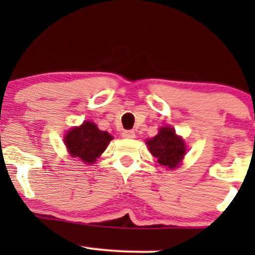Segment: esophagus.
Masks as SVG:
<instances>
[{"label": "esophagus", "instance_id": "obj_1", "mask_svg": "<svg viewBox=\"0 0 255 255\" xmlns=\"http://www.w3.org/2000/svg\"><path fill=\"white\" fill-rule=\"evenodd\" d=\"M122 137L127 138V139H133V138H135L134 130H125V132L122 133Z\"/></svg>", "mask_w": 255, "mask_h": 255}]
</instances>
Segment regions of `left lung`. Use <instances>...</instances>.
I'll use <instances>...</instances> for the list:
<instances>
[{"instance_id":"obj_1","label":"left lung","mask_w":255,"mask_h":255,"mask_svg":"<svg viewBox=\"0 0 255 255\" xmlns=\"http://www.w3.org/2000/svg\"><path fill=\"white\" fill-rule=\"evenodd\" d=\"M149 151L155 156L160 165L175 169L186 154L184 139L175 133L173 127H161L154 138L146 139Z\"/></svg>"}]
</instances>
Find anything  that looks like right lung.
<instances>
[{"label":"right lung","instance_id":"right-lung-1","mask_svg":"<svg viewBox=\"0 0 255 255\" xmlns=\"http://www.w3.org/2000/svg\"><path fill=\"white\" fill-rule=\"evenodd\" d=\"M113 139L110 133L100 130L91 121H85L79 127H74L64 137L68 151L73 158H79L86 164H92Z\"/></svg>","mask_w":255,"mask_h":255}]
</instances>
